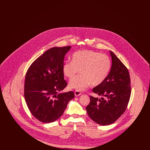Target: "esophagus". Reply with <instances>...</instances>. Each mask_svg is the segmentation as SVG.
I'll return each mask as SVG.
<instances>
[{"label":"esophagus","instance_id":"1","mask_svg":"<svg viewBox=\"0 0 150 150\" xmlns=\"http://www.w3.org/2000/svg\"><path fill=\"white\" fill-rule=\"evenodd\" d=\"M81 94H82V92H80V91H79L78 90H76V91H75V96L76 97H78L79 96L81 95Z\"/></svg>","mask_w":150,"mask_h":150}]
</instances>
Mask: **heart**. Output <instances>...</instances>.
<instances>
[{
	"label": "heart",
	"mask_w": 150,
	"mask_h": 150,
	"mask_svg": "<svg viewBox=\"0 0 150 150\" xmlns=\"http://www.w3.org/2000/svg\"><path fill=\"white\" fill-rule=\"evenodd\" d=\"M72 61H67L63 64L64 75L73 78L79 70L80 75L70 81V88L82 91L91 84L93 86L102 83L109 74L111 62L106 54L93 50H80L73 53Z\"/></svg>",
	"instance_id": "1"
}]
</instances>
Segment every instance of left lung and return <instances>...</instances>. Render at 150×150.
<instances>
[{"label": "left lung", "mask_w": 150, "mask_h": 150, "mask_svg": "<svg viewBox=\"0 0 150 150\" xmlns=\"http://www.w3.org/2000/svg\"><path fill=\"white\" fill-rule=\"evenodd\" d=\"M112 58L111 70L106 79L94 87L93 92L102 97L90 96L86 107L91 119L100 125H107L116 121L124 114L131 94L128 70L114 53L110 51Z\"/></svg>", "instance_id": "1"}]
</instances>
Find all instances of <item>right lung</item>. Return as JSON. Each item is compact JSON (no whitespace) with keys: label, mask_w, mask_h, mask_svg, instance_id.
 Returning <instances> with one entry per match:
<instances>
[{"label":"right lung","mask_w":150,"mask_h":150,"mask_svg":"<svg viewBox=\"0 0 150 150\" xmlns=\"http://www.w3.org/2000/svg\"><path fill=\"white\" fill-rule=\"evenodd\" d=\"M71 46L53 47L45 51L29 67L26 74L24 96L32 115L49 123L64 114L72 92L58 93L67 85L62 71L64 57Z\"/></svg>","instance_id":"1"}]
</instances>
